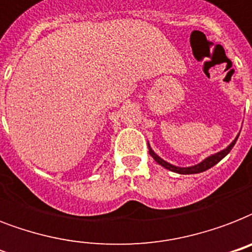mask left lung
<instances>
[{
	"mask_svg": "<svg viewBox=\"0 0 252 252\" xmlns=\"http://www.w3.org/2000/svg\"><path fill=\"white\" fill-rule=\"evenodd\" d=\"M237 140H238V137L235 138L234 141L231 142L230 145L227 146L226 149L221 150L220 153L213 154V156H211V157H208L207 159H204L201 163H199V165H195V166H191V167H176V166L170 165V163H167L166 161H163L162 158L158 157L157 154L154 153L153 150L150 149V146H149V153H150V156L154 158V161L157 162V163H159L161 166H163L165 168H167V170H170V171L178 172V174H184V175H187V174H199V172L205 171V170H208V168H211V167H213L215 165H217V163H219V162L221 161L223 157H225V156H227V154L230 153V150L233 149V146L235 145Z\"/></svg>",
	"mask_w": 252,
	"mask_h": 252,
	"instance_id": "8db88e82",
	"label": "left lung"
}]
</instances>
